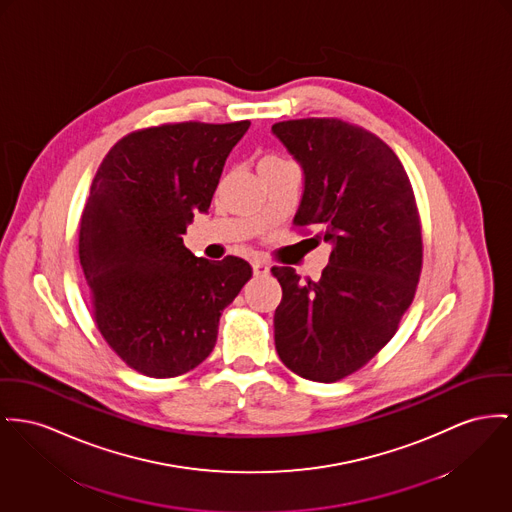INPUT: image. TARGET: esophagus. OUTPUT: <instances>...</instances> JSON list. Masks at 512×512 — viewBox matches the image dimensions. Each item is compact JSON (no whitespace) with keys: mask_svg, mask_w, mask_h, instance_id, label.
Instances as JSON below:
<instances>
[{"mask_svg":"<svg viewBox=\"0 0 512 512\" xmlns=\"http://www.w3.org/2000/svg\"><path fill=\"white\" fill-rule=\"evenodd\" d=\"M252 270H254V275H256V277H260V275H268V273H270L268 264H264L262 260H254V262H252Z\"/></svg>","mask_w":512,"mask_h":512,"instance_id":"1","label":"esophagus"}]
</instances>
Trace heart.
Masks as SVG:
<instances>
[{
  "label": "heart",
  "mask_w": 512,
  "mask_h": 512,
  "mask_svg": "<svg viewBox=\"0 0 512 512\" xmlns=\"http://www.w3.org/2000/svg\"><path fill=\"white\" fill-rule=\"evenodd\" d=\"M268 159H277V157H268Z\"/></svg>",
  "instance_id": "heart-1"
}]
</instances>
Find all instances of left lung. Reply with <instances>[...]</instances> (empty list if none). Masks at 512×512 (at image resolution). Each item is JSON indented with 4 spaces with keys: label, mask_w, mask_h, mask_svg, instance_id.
Instances as JSON below:
<instances>
[{
    "label": "left lung",
    "mask_w": 512,
    "mask_h": 512,
    "mask_svg": "<svg viewBox=\"0 0 512 512\" xmlns=\"http://www.w3.org/2000/svg\"><path fill=\"white\" fill-rule=\"evenodd\" d=\"M272 132L305 172L293 223L332 244L318 281L273 266L283 289L275 349L295 375L336 382L392 340L413 301L423 264L419 211L404 165L375 134L338 118L277 122Z\"/></svg>",
    "instance_id": "1"
}]
</instances>
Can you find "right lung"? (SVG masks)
I'll return each mask as SVG.
<instances>
[{"mask_svg": "<svg viewBox=\"0 0 512 512\" xmlns=\"http://www.w3.org/2000/svg\"><path fill=\"white\" fill-rule=\"evenodd\" d=\"M250 122H180L122 137L93 178L79 262L91 312L137 373L171 378L213 351L219 318L252 277L246 260L194 256L182 235L207 213L225 161Z\"/></svg>", "mask_w": 512, "mask_h": 512, "instance_id": "add662e5", "label": "right lung"}]
</instances>
